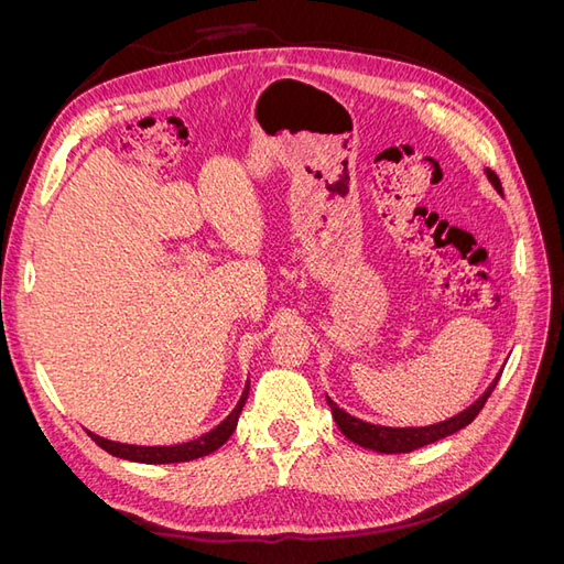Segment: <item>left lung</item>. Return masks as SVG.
<instances>
[{
    "label": "left lung",
    "mask_w": 564,
    "mask_h": 564,
    "mask_svg": "<svg viewBox=\"0 0 564 564\" xmlns=\"http://www.w3.org/2000/svg\"><path fill=\"white\" fill-rule=\"evenodd\" d=\"M485 176L491 183L494 191L503 197L499 176L489 172V169H485ZM501 371H503V367L499 369L497 377H494V381L487 386L482 395L477 398L473 404H468L464 412H458L445 421H437L431 425H404V429H392V425L367 423L362 419L350 416L346 409H340L329 395H327V404L332 406V414H334V421L340 429V433H344L350 442H355V445H360L371 452H379V454H406V452H414L419 447L433 445V442L447 437V435H454L460 429H466L468 423H473V419L480 414V409L485 406L487 398L491 395V390L497 388V383L501 379Z\"/></svg>",
    "instance_id": "obj_1"
}]
</instances>
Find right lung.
<instances>
[{
	"mask_svg": "<svg viewBox=\"0 0 564 564\" xmlns=\"http://www.w3.org/2000/svg\"><path fill=\"white\" fill-rule=\"evenodd\" d=\"M247 398H249V381L245 383L240 402H237V406L224 421L216 425V429H212L209 433H204V435H199L191 442H181V445H158V447L127 445V442H112V440L100 437L91 431H87V433L100 449H106L108 454H112L117 458L135 460V464H155V466L158 464H183V460L202 458V456H207V454L216 452L218 447L226 445L228 437L237 429V421H240V414H242V406H245Z\"/></svg>",
	"mask_w": 564,
	"mask_h": 564,
	"instance_id": "add662e5",
	"label": "right lung"
}]
</instances>
